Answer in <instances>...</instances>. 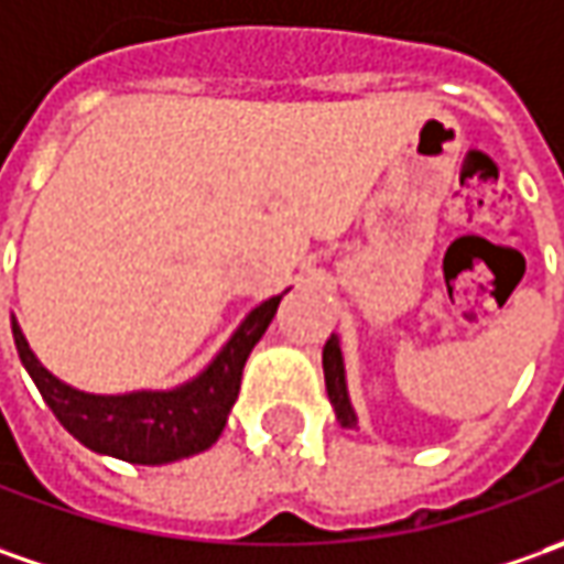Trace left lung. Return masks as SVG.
<instances>
[{"label": "left lung", "instance_id": "left-lung-1", "mask_svg": "<svg viewBox=\"0 0 564 564\" xmlns=\"http://www.w3.org/2000/svg\"><path fill=\"white\" fill-rule=\"evenodd\" d=\"M321 365H324V387H327V399L337 412V421L343 427H356L359 417L356 409L349 402V387H346V365H343V349L340 337L330 334V340L324 343V352H321Z\"/></svg>", "mask_w": 564, "mask_h": 564}]
</instances>
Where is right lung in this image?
<instances>
[{"instance_id": "1", "label": "right lung", "mask_w": 564, "mask_h": 564, "mask_svg": "<svg viewBox=\"0 0 564 564\" xmlns=\"http://www.w3.org/2000/svg\"><path fill=\"white\" fill-rule=\"evenodd\" d=\"M286 293V290H283ZM281 296L259 302L218 356L196 378L171 390H133V393H87L55 378L30 349L21 324L11 315V334L28 375L43 393L55 417L70 437L99 456L133 465H167L205 453L221 437L227 415L240 393L243 365L274 318Z\"/></svg>"}]
</instances>
